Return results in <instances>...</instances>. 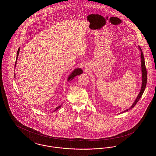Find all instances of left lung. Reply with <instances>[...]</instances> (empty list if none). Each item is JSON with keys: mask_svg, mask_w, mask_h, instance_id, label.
<instances>
[{"mask_svg": "<svg viewBox=\"0 0 156 156\" xmlns=\"http://www.w3.org/2000/svg\"><path fill=\"white\" fill-rule=\"evenodd\" d=\"M139 48L140 50L141 51V72H142V85H141V90L140 92L139 93V94L138 95V96L137 97L136 101H134V104L132 105L131 108L126 110L125 112L127 111L129 109H130L132 108H133L134 106L136 105V104L137 103V102L139 101V99H140L145 88H146V83H147V70H146V65H145V62H144V55L143 54L141 51V48L139 47Z\"/></svg>", "mask_w": 156, "mask_h": 156, "instance_id": "1", "label": "left lung"}]
</instances>
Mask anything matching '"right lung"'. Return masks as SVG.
Wrapping results in <instances>:
<instances>
[{"label":"right lung","instance_id":"right-lung-1","mask_svg":"<svg viewBox=\"0 0 156 156\" xmlns=\"http://www.w3.org/2000/svg\"><path fill=\"white\" fill-rule=\"evenodd\" d=\"M19 51H20V48H19V49H18V50H17V52L16 60V62H15V67H16V61H17V58L18 55H19ZM82 73H83V71L82 70L81 68H77V69H75L74 71L71 73V74L69 75V78H68V81H71L72 80H73V79L74 78V77H75L76 75L81 74H82ZM59 108H61V106H59L57 107V108H55V109L54 110V111H57V109H58Z\"/></svg>","mask_w":156,"mask_h":156}]
</instances>
